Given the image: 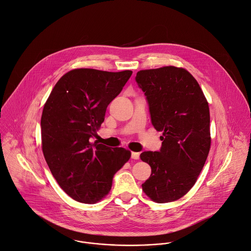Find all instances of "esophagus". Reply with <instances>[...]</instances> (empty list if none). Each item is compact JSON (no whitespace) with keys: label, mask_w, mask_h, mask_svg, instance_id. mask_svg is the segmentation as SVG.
<instances>
[{"label":"esophagus","mask_w":251,"mask_h":251,"mask_svg":"<svg viewBox=\"0 0 251 251\" xmlns=\"http://www.w3.org/2000/svg\"><path fill=\"white\" fill-rule=\"evenodd\" d=\"M131 158L134 160H138L140 158V153L138 152H132L131 153Z\"/></svg>","instance_id":"34e87169"}]
</instances>
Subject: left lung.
I'll list each match as a JSON object with an SVG mask.
<instances>
[{
  "label": "left lung",
  "mask_w": 251,
  "mask_h": 251,
  "mask_svg": "<svg viewBox=\"0 0 251 251\" xmlns=\"http://www.w3.org/2000/svg\"><path fill=\"white\" fill-rule=\"evenodd\" d=\"M135 79L145 93L154 128L163 132L160 151L140 155L152 169L142 189L156 202L174 201L193 188L206 161L208 103L198 81L184 68L140 70Z\"/></svg>",
  "instance_id": "left-lung-1"
}]
</instances>
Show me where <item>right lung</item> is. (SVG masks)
<instances>
[{
  "label": "right lung",
  "mask_w": 251,
  "mask_h": 251,
  "mask_svg": "<svg viewBox=\"0 0 251 251\" xmlns=\"http://www.w3.org/2000/svg\"><path fill=\"white\" fill-rule=\"evenodd\" d=\"M131 75V70H70L45 104L41 120L44 156L59 187L76 201L94 203L105 197L115 173L131 157L124 148L91 143L107 106Z\"/></svg>",
  "instance_id": "add662e5"
}]
</instances>
